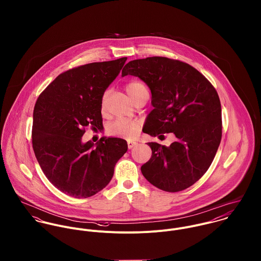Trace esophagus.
<instances>
[{"label": "esophagus", "mask_w": 261, "mask_h": 261, "mask_svg": "<svg viewBox=\"0 0 261 261\" xmlns=\"http://www.w3.org/2000/svg\"><path fill=\"white\" fill-rule=\"evenodd\" d=\"M137 145H138V143H137V142H134V141H127V147H128V149H129L135 148Z\"/></svg>", "instance_id": "1"}]
</instances>
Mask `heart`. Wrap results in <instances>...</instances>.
<instances>
[{
  "mask_svg": "<svg viewBox=\"0 0 261 261\" xmlns=\"http://www.w3.org/2000/svg\"><path fill=\"white\" fill-rule=\"evenodd\" d=\"M146 87L143 83L134 81L129 82L125 86V90L132 99L135 97L137 92ZM105 103V97L102 98V106ZM141 124L140 121L137 119H128V118H117L113 120L108 125V133L113 137H121L126 139H133L137 137L140 133Z\"/></svg>",
  "mask_w": 261,
  "mask_h": 261,
  "instance_id": "b5f03b06",
  "label": "heart"
}]
</instances>
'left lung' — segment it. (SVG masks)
I'll return each instance as SVG.
<instances>
[{
  "label": "left lung",
  "mask_w": 261,
  "mask_h": 261,
  "mask_svg": "<svg viewBox=\"0 0 261 261\" xmlns=\"http://www.w3.org/2000/svg\"><path fill=\"white\" fill-rule=\"evenodd\" d=\"M121 75L141 78L151 92V106L143 132L151 137L173 133L170 147L148 143L144 177L166 192L195 184L209 169L222 138L221 103L210 81L180 60L153 56L129 61ZM163 136V135H162Z\"/></svg>",
  "instance_id": "8db88e82"
}]
</instances>
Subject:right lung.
Masks as SVG:
<instances>
[{"mask_svg": "<svg viewBox=\"0 0 261 261\" xmlns=\"http://www.w3.org/2000/svg\"><path fill=\"white\" fill-rule=\"evenodd\" d=\"M126 57L93 62L58 75L39 95L32 126L38 163L51 184L78 198L95 195L111 182L126 141L101 138L82 144L85 128L102 129L105 91L119 74Z\"/></svg>", "mask_w": 261, "mask_h": 261, "instance_id": "right-lung-1", "label": "right lung"}]
</instances>
